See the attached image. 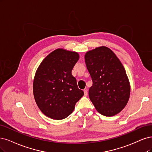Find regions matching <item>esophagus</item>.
<instances>
[{"instance_id": "34e87169", "label": "esophagus", "mask_w": 152, "mask_h": 152, "mask_svg": "<svg viewBox=\"0 0 152 152\" xmlns=\"http://www.w3.org/2000/svg\"><path fill=\"white\" fill-rule=\"evenodd\" d=\"M84 95H85V96H87V95H88V90H86V89H85V90H84Z\"/></svg>"}]
</instances>
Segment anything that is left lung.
Masks as SVG:
<instances>
[{
    "instance_id": "left-lung-1",
    "label": "left lung",
    "mask_w": 152,
    "mask_h": 152,
    "mask_svg": "<svg viewBox=\"0 0 152 152\" xmlns=\"http://www.w3.org/2000/svg\"><path fill=\"white\" fill-rule=\"evenodd\" d=\"M85 59L93 81L89 97L96 110L107 117L119 114L130 96V83L123 65L105 46L88 50Z\"/></svg>"
}]
</instances>
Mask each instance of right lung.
Listing matches in <instances>:
<instances>
[{
    "label": "right lung",
    "mask_w": 152,
    "mask_h": 152,
    "mask_svg": "<svg viewBox=\"0 0 152 152\" xmlns=\"http://www.w3.org/2000/svg\"><path fill=\"white\" fill-rule=\"evenodd\" d=\"M79 58L76 52L57 48L44 58L35 72L33 90L36 104L52 119L69 116L84 95L71 74Z\"/></svg>",
    "instance_id": "add662e5"
}]
</instances>
